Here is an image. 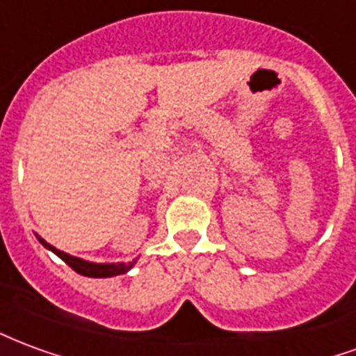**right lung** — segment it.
Masks as SVG:
<instances>
[{
	"label": "right lung",
	"mask_w": 356,
	"mask_h": 356,
	"mask_svg": "<svg viewBox=\"0 0 356 356\" xmlns=\"http://www.w3.org/2000/svg\"><path fill=\"white\" fill-rule=\"evenodd\" d=\"M38 240L42 242L43 248L51 250L53 254L58 255L63 261L72 267L78 275L89 276V278H110V276H118V275H125L129 268L137 263V259H133L129 263H93V261H86V259H80V257H74V255L66 254V252H60L55 246H51L49 242H45L42 236H38Z\"/></svg>",
	"instance_id": "obj_1"
}]
</instances>
